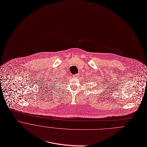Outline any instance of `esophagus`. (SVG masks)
I'll return each mask as SVG.
<instances>
[{"mask_svg": "<svg viewBox=\"0 0 147 147\" xmlns=\"http://www.w3.org/2000/svg\"><path fill=\"white\" fill-rule=\"evenodd\" d=\"M74 77H79V74H76L73 76Z\"/></svg>", "mask_w": 147, "mask_h": 147, "instance_id": "obj_1", "label": "esophagus"}]
</instances>
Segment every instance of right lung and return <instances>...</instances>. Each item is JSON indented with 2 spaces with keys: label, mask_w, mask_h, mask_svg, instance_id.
I'll return each instance as SVG.
<instances>
[{
  "label": "right lung",
  "mask_w": 147,
  "mask_h": 147,
  "mask_svg": "<svg viewBox=\"0 0 147 147\" xmlns=\"http://www.w3.org/2000/svg\"><path fill=\"white\" fill-rule=\"evenodd\" d=\"M59 83H61V81H59H59H58V80H57V81H56V84L57 85H59Z\"/></svg>",
  "instance_id": "obj_1"
}]
</instances>
